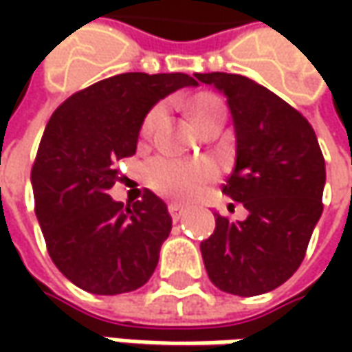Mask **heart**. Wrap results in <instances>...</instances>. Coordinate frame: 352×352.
<instances>
[{
    "label": "heart",
    "instance_id": "b5f03b06",
    "mask_svg": "<svg viewBox=\"0 0 352 352\" xmlns=\"http://www.w3.org/2000/svg\"><path fill=\"white\" fill-rule=\"evenodd\" d=\"M174 168L180 174V178H182L184 192H188V194H197V192H201L204 180H201V176H199V172H197L196 166H192V164H174Z\"/></svg>",
    "mask_w": 352,
    "mask_h": 352
}]
</instances>
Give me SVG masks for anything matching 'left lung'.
I'll use <instances>...</instances> for the list:
<instances>
[{
	"mask_svg": "<svg viewBox=\"0 0 352 352\" xmlns=\"http://www.w3.org/2000/svg\"><path fill=\"white\" fill-rule=\"evenodd\" d=\"M180 74L127 72L72 94L48 119L34 156V213L47 250L78 288L116 296L153 276L172 229L166 204L151 190H111L129 180L117 166L137 153L142 121L178 89Z\"/></svg>",
	"mask_w": 352,
	"mask_h": 352,
	"instance_id": "1",
	"label": "left lung"
}]
</instances>
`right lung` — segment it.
I'll list each match as a JSON object with an SVG mask.
<instances>
[{
    "instance_id": "add662e5",
    "label": "right lung",
    "mask_w": 352,
    "mask_h": 352,
    "mask_svg": "<svg viewBox=\"0 0 352 352\" xmlns=\"http://www.w3.org/2000/svg\"><path fill=\"white\" fill-rule=\"evenodd\" d=\"M199 82L227 96L236 160L223 192L243 204L239 213H215V231L199 245L204 264L219 290L266 294L304 261L323 211L325 160L307 119L276 96L254 94L241 76L213 72Z\"/></svg>"
}]
</instances>
